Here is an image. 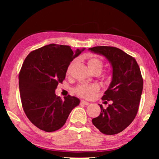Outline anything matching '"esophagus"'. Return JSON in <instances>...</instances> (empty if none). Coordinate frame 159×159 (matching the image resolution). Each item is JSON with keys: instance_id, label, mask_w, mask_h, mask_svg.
I'll use <instances>...</instances> for the list:
<instances>
[{"instance_id": "34e87169", "label": "esophagus", "mask_w": 159, "mask_h": 159, "mask_svg": "<svg viewBox=\"0 0 159 159\" xmlns=\"http://www.w3.org/2000/svg\"><path fill=\"white\" fill-rule=\"evenodd\" d=\"M80 103H81V104H83V105H85V106H88L90 104V103L89 102H87L85 101H84V100H82L81 101H80Z\"/></svg>"}]
</instances>
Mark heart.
<instances>
[{"mask_svg":"<svg viewBox=\"0 0 159 159\" xmlns=\"http://www.w3.org/2000/svg\"><path fill=\"white\" fill-rule=\"evenodd\" d=\"M88 69H90L91 72H98L100 73L103 68V62L99 58L95 57H90L88 59L87 61ZM71 68V64L69 65L66 70V74L69 75L70 73ZM98 90V87L93 84H80L77 86L75 89V92L80 97L84 98H90L93 95V94Z\"/></svg>","mask_w":159,"mask_h":159,"instance_id":"1","label":"heart"}]
</instances>
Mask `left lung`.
<instances>
[{"mask_svg":"<svg viewBox=\"0 0 159 159\" xmlns=\"http://www.w3.org/2000/svg\"><path fill=\"white\" fill-rule=\"evenodd\" d=\"M107 58L112 67V80L103 101H111L92 122L102 133L111 135L127 128L135 118L143 92V80L136 60L121 49L111 46L89 48ZM107 103V101H105Z\"/></svg>","mask_w":159,"mask_h":159,"instance_id":"1","label":"left lung"}]
</instances>
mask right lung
Returning a JSON list of instances; mask_svg holds the SVG:
<instances>
[{"label":"right lung","mask_w":159,"mask_h":159,"mask_svg":"<svg viewBox=\"0 0 159 159\" xmlns=\"http://www.w3.org/2000/svg\"><path fill=\"white\" fill-rule=\"evenodd\" d=\"M84 50L74 52L68 45L50 44L32 51L19 75L23 109L34 126L51 132L61 128L80 99L68 95L61 100L55 93L66 77L69 65Z\"/></svg>","instance_id":"add662e5"}]
</instances>
